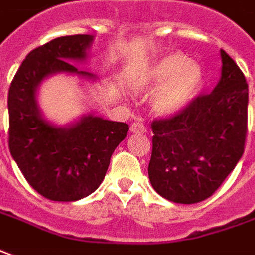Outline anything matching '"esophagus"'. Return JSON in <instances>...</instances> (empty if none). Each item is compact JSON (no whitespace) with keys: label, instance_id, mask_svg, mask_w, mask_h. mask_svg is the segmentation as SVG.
<instances>
[{"label":"esophagus","instance_id":"esophagus-1","mask_svg":"<svg viewBox=\"0 0 255 255\" xmlns=\"http://www.w3.org/2000/svg\"><path fill=\"white\" fill-rule=\"evenodd\" d=\"M131 131L132 132H145L146 127H145V124L141 123V121H135V123L131 124Z\"/></svg>","mask_w":255,"mask_h":255}]
</instances>
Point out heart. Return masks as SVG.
Instances as JSON below:
<instances>
[{"label":"heart","mask_w":255,"mask_h":255,"mask_svg":"<svg viewBox=\"0 0 255 255\" xmlns=\"http://www.w3.org/2000/svg\"><path fill=\"white\" fill-rule=\"evenodd\" d=\"M202 82L204 71L197 62H188L183 54H167L136 72L131 86L136 92H150L159 87L153 107L157 113L170 114L186 106L198 93Z\"/></svg>","instance_id":"obj_1"}]
</instances>
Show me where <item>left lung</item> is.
Instances as JSON below:
<instances>
[{
    "label": "left lung",
    "instance_id": "1",
    "mask_svg": "<svg viewBox=\"0 0 255 255\" xmlns=\"http://www.w3.org/2000/svg\"><path fill=\"white\" fill-rule=\"evenodd\" d=\"M221 57L222 77L214 91L152 123L150 184L159 195L177 204L209 198L244 152L249 85L225 50Z\"/></svg>",
    "mask_w": 255,
    "mask_h": 255
}]
</instances>
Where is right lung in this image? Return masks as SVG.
<instances>
[{"label": "right lung", "instance_id": "right-lung-1", "mask_svg": "<svg viewBox=\"0 0 255 255\" xmlns=\"http://www.w3.org/2000/svg\"><path fill=\"white\" fill-rule=\"evenodd\" d=\"M93 36H62L32 50L19 67L8 92V145L26 181L51 201H78L103 181L114 149L126 136V123L86 116L69 128H58L41 117L36 89L55 72L78 71L71 60H84Z\"/></svg>", "mask_w": 255, "mask_h": 255}]
</instances>
